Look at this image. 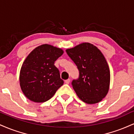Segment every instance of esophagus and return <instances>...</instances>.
<instances>
[{"mask_svg": "<svg viewBox=\"0 0 134 134\" xmlns=\"http://www.w3.org/2000/svg\"><path fill=\"white\" fill-rule=\"evenodd\" d=\"M70 79H67V80H65V83H66V84H69V82H70Z\"/></svg>", "mask_w": 134, "mask_h": 134, "instance_id": "esophagus-1", "label": "esophagus"}]
</instances>
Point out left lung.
Here are the masks:
<instances>
[{"instance_id":"left-lung-1","label":"left lung","mask_w":134,"mask_h":134,"mask_svg":"<svg viewBox=\"0 0 134 134\" xmlns=\"http://www.w3.org/2000/svg\"><path fill=\"white\" fill-rule=\"evenodd\" d=\"M66 52L79 71V78L72 82L77 96L87 104L100 102L107 96L110 82V69L104 55L90 43H82Z\"/></svg>"}]
</instances>
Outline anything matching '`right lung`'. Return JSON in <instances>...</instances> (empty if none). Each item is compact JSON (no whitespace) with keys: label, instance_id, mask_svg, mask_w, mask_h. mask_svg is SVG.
<instances>
[{"label":"right lung","instance_id":"add662e5","mask_svg":"<svg viewBox=\"0 0 134 134\" xmlns=\"http://www.w3.org/2000/svg\"><path fill=\"white\" fill-rule=\"evenodd\" d=\"M63 53L61 48L44 44L27 55L20 70L19 82L23 93L30 100L45 102L64 84L54 65Z\"/></svg>","mask_w":134,"mask_h":134}]
</instances>
